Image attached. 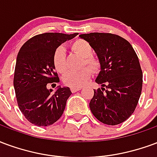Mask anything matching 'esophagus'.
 I'll use <instances>...</instances> for the list:
<instances>
[{
    "label": "esophagus",
    "instance_id": "esophagus-1",
    "mask_svg": "<svg viewBox=\"0 0 157 157\" xmlns=\"http://www.w3.org/2000/svg\"><path fill=\"white\" fill-rule=\"evenodd\" d=\"M70 90L73 93H75V92H77V91H78V90H81V88H71Z\"/></svg>",
    "mask_w": 157,
    "mask_h": 157
}]
</instances>
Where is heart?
I'll list each match as a JSON object with an SVG mask.
<instances>
[{"instance_id":"heart-1","label":"heart","mask_w":157,"mask_h":157,"mask_svg":"<svg viewBox=\"0 0 157 157\" xmlns=\"http://www.w3.org/2000/svg\"><path fill=\"white\" fill-rule=\"evenodd\" d=\"M71 49L76 54L83 58L81 67L88 66L94 73H99L101 69V63L98 58L93 56V48L85 40L78 39L71 44ZM52 64L55 70L63 74L67 70L66 52L63 46L56 48L52 53ZM89 68V69H90ZM88 67H83L79 71H67L63 76L65 85L72 88H78L83 85L91 76V71Z\"/></svg>"}]
</instances>
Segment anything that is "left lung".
Returning a JSON list of instances; mask_svg holds the SVG:
<instances>
[{
	"label": "left lung",
	"instance_id": "8db88e82",
	"mask_svg": "<svg viewBox=\"0 0 157 157\" xmlns=\"http://www.w3.org/2000/svg\"><path fill=\"white\" fill-rule=\"evenodd\" d=\"M79 36L92 46L101 63L95 82L102 88L94 90L90 110L104 124H121L133 114L141 94L139 58L130 42L115 34L91 33Z\"/></svg>",
	"mask_w": 157,
	"mask_h": 157
}]
</instances>
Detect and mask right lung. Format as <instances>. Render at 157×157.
Wrapping results in <instances>:
<instances>
[{"label": "right lung", "instance_id": "right-lung-1", "mask_svg": "<svg viewBox=\"0 0 157 157\" xmlns=\"http://www.w3.org/2000/svg\"><path fill=\"white\" fill-rule=\"evenodd\" d=\"M78 33H46L28 39L18 52L15 67V93L18 107L27 121L37 126L51 125L64 111L71 95L68 87H59L52 94L49 84L59 82L52 64L57 47Z\"/></svg>", "mask_w": 157, "mask_h": 157}]
</instances>
